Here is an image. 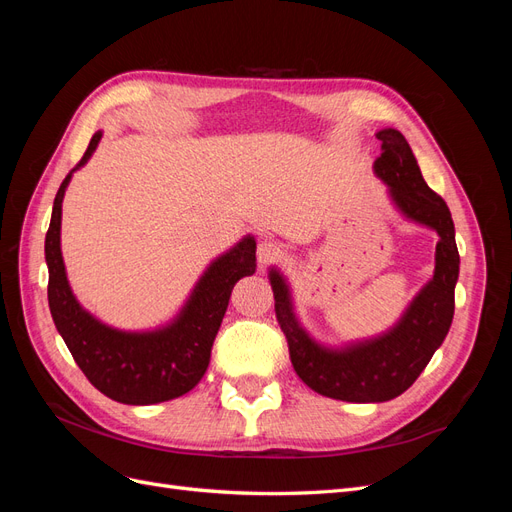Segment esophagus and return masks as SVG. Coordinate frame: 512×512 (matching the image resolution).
Instances as JSON below:
<instances>
[{"label": "esophagus", "instance_id": "esophagus-1", "mask_svg": "<svg viewBox=\"0 0 512 512\" xmlns=\"http://www.w3.org/2000/svg\"><path fill=\"white\" fill-rule=\"evenodd\" d=\"M256 256H258V265L267 267V265H271V262H277L282 258V250L273 241H262V243H258Z\"/></svg>", "mask_w": 512, "mask_h": 512}]
</instances>
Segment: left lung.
Wrapping results in <instances>:
<instances>
[{
	"label": "left lung",
	"mask_w": 512,
	"mask_h": 512,
	"mask_svg": "<svg viewBox=\"0 0 512 512\" xmlns=\"http://www.w3.org/2000/svg\"><path fill=\"white\" fill-rule=\"evenodd\" d=\"M376 136L382 141V153L374 162V170L389 185L393 203L408 220L433 228L440 237L436 245V271L429 284L416 294L406 314L389 333L333 350L320 346L307 335L294 316L286 280L280 271L271 269L269 273L275 316L286 335L297 376L324 397L354 404L395 399L421 376L451 329L459 277V252L451 211L425 183L404 134L386 128Z\"/></svg>",
	"instance_id": "obj_1"
}]
</instances>
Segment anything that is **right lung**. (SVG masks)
<instances>
[{
	"mask_svg": "<svg viewBox=\"0 0 512 512\" xmlns=\"http://www.w3.org/2000/svg\"><path fill=\"white\" fill-rule=\"evenodd\" d=\"M100 138L102 132L91 136L85 156L61 181L53 203L51 226L44 241L51 316L76 365L100 393L128 406L160 404L192 391L205 376L230 292L241 277L256 271V241L243 237L232 250L215 258L168 327L145 333L106 327L76 301L59 247L66 188L74 170L87 164L96 151Z\"/></svg>",
	"mask_w": 512,
	"mask_h": 512,
	"instance_id": "obj_1",
	"label": "right lung"
}]
</instances>
